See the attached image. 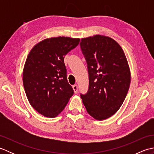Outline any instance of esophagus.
Segmentation results:
<instances>
[{"mask_svg":"<svg viewBox=\"0 0 154 154\" xmlns=\"http://www.w3.org/2000/svg\"><path fill=\"white\" fill-rule=\"evenodd\" d=\"M73 89L74 91V93L76 94L77 93V91H78V87L77 85H73Z\"/></svg>","mask_w":154,"mask_h":154,"instance_id":"1","label":"esophagus"}]
</instances>
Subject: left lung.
<instances>
[{"mask_svg": "<svg viewBox=\"0 0 154 154\" xmlns=\"http://www.w3.org/2000/svg\"><path fill=\"white\" fill-rule=\"evenodd\" d=\"M89 86L81 94L87 112L97 120L112 116L119 110L128 91L131 75L125 54L120 45L103 35L81 39Z\"/></svg>", "mask_w": 154, "mask_h": 154, "instance_id": "1", "label": "left lung"}]
</instances>
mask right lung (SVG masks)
Masks as SVG:
<instances>
[{
  "mask_svg": "<svg viewBox=\"0 0 154 154\" xmlns=\"http://www.w3.org/2000/svg\"><path fill=\"white\" fill-rule=\"evenodd\" d=\"M79 38H47L32 48L23 69V85L31 106L42 115L55 118L74 92L67 79L64 57Z\"/></svg>",
  "mask_w": 154,
  "mask_h": 154,
  "instance_id": "obj_1",
  "label": "right lung"
}]
</instances>
